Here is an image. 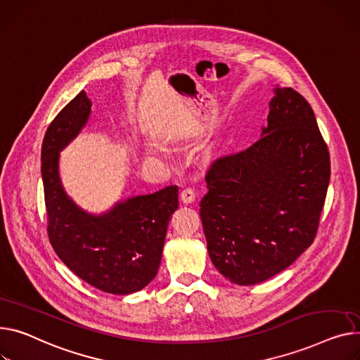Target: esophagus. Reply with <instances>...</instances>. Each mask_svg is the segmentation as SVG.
I'll return each instance as SVG.
<instances>
[{
  "mask_svg": "<svg viewBox=\"0 0 360 360\" xmlns=\"http://www.w3.org/2000/svg\"><path fill=\"white\" fill-rule=\"evenodd\" d=\"M195 197H197V194H195V191H194L193 188H185V189H182V193H181V201H182L184 204L194 202Z\"/></svg>",
  "mask_w": 360,
  "mask_h": 360,
  "instance_id": "1",
  "label": "esophagus"
}]
</instances>
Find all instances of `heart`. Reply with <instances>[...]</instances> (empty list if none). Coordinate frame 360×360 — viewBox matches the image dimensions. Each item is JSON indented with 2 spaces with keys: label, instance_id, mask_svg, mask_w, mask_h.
I'll use <instances>...</instances> for the list:
<instances>
[{
  "label": "heart",
  "instance_id": "1",
  "mask_svg": "<svg viewBox=\"0 0 360 360\" xmlns=\"http://www.w3.org/2000/svg\"><path fill=\"white\" fill-rule=\"evenodd\" d=\"M148 149H149L150 153H162L163 152V149L159 145H155V143H149Z\"/></svg>",
  "mask_w": 360,
  "mask_h": 360
}]
</instances>
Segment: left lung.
<instances>
[{
    "instance_id": "1",
    "label": "left lung",
    "mask_w": 360,
    "mask_h": 360,
    "mask_svg": "<svg viewBox=\"0 0 360 360\" xmlns=\"http://www.w3.org/2000/svg\"><path fill=\"white\" fill-rule=\"evenodd\" d=\"M260 139L219 155L205 174L200 215L212 265L230 282L255 285L311 246L330 181V156L313 108L276 85Z\"/></svg>"
}]
</instances>
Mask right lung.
I'll return each instance as SVG.
<instances>
[{
	"mask_svg": "<svg viewBox=\"0 0 360 360\" xmlns=\"http://www.w3.org/2000/svg\"><path fill=\"white\" fill-rule=\"evenodd\" d=\"M91 101L81 91L52 122L41 146V179L49 215V240L65 265L100 291L127 295L156 276L178 186L118 200L100 214L88 212L63 188L60 152L86 127Z\"/></svg>",
	"mask_w": 360,
	"mask_h": 360,
	"instance_id": "obj_1",
	"label": "right lung"
}]
</instances>
